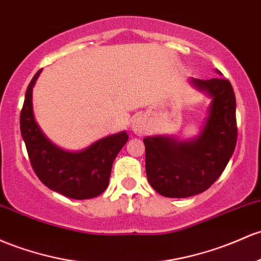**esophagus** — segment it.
Wrapping results in <instances>:
<instances>
[{
	"label": "esophagus",
	"mask_w": 261,
	"mask_h": 261,
	"mask_svg": "<svg viewBox=\"0 0 261 261\" xmlns=\"http://www.w3.org/2000/svg\"><path fill=\"white\" fill-rule=\"evenodd\" d=\"M144 124H142V121L140 119H136L135 121L133 122V130L135 131V134H139V135H141L142 133H144Z\"/></svg>",
	"instance_id": "1"
}]
</instances>
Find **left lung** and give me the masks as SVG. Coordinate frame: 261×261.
Listing matches in <instances>:
<instances>
[{"label":"left lung","instance_id":"left-lung-1","mask_svg":"<svg viewBox=\"0 0 261 261\" xmlns=\"http://www.w3.org/2000/svg\"><path fill=\"white\" fill-rule=\"evenodd\" d=\"M191 83L212 98L199 135L187 141L170 136L144 139L148 182L168 198H186L208 190L223 173L237 145V104L230 82L212 78Z\"/></svg>","mask_w":261,"mask_h":261}]
</instances>
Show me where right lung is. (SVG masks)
Listing matches in <instances>:
<instances>
[{"mask_svg":"<svg viewBox=\"0 0 261 261\" xmlns=\"http://www.w3.org/2000/svg\"><path fill=\"white\" fill-rule=\"evenodd\" d=\"M37 71L25 91L19 117L21 134L34 172L42 183L68 198L90 199L107 190L113 162L127 141L122 133L100 139L78 152L62 150L45 137L34 120L32 91Z\"/></svg>","mask_w":261,"mask_h":261,"instance_id":"obj_1","label":"right lung"}]
</instances>
